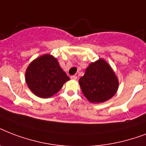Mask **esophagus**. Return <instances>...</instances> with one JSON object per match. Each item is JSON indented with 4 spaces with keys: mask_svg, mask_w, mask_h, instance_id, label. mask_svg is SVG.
<instances>
[{
    "mask_svg": "<svg viewBox=\"0 0 146 146\" xmlns=\"http://www.w3.org/2000/svg\"><path fill=\"white\" fill-rule=\"evenodd\" d=\"M70 78H71V79H72V80H77V76H71Z\"/></svg>",
    "mask_w": 146,
    "mask_h": 146,
    "instance_id": "obj_1",
    "label": "esophagus"
}]
</instances>
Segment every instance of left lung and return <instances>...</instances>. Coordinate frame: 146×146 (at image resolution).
Instances as JSON below:
<instances>
[{"instance_id": "obj_1", "label": "left lung", "mask_w": 146, "mask_h": 146, "mask_svg": "<svg viewBox=\"0 0 146 146\" xmlns=\"http://www.w3.org/2000/svg\"><path fill=\"white\" fill-rule=\"evenodd\" d=\"M79 83L83 95L92 103L108 101L115 95L119 86L117 76L103 59L89 64Z\"/></svg>"}]
</instances>
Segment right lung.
I'll use <instances>...</instances> for the list:
<instances>
[{
	"label": "right lung",
	"instance_id": "obj_1",
	"mask_svg": "<svg viewBox=\"0 0 146 146\" xmlns=\"http://www.w3.org/2000/svg\"><path fill=\"white\" fill-rule=\"evenodd\" d=\"M25 78L33 94L42 98L54 96L70 80L57 60L50 54L42 55L31 62Z\"/></svg>",
	"mask_w": 146,
	"mask_h": 146
}]
</instances>
